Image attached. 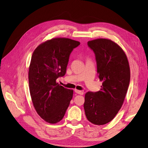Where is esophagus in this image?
<instances>
[{"label":"esophagus","instance_id":"34e87169","mask_svg":"<svg viewBox=\"0 0 148 148\" xmlns=\"http://www.w3.org/2000/svg\"><path fill=\"white\" fill-rule=\"evenodd\" d=\"M75 93H78V94H79V95H83V94H84V92H83L82 91L78 90H77V89L75 90Z\"/></svg>","mask_w":148,"mask_h":148}]
</instances>
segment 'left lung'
I'll return each instance as SVG.
<instances>
[{"mask_svg":"<svg viewBox=\"0 0 148 148\" xmlns=\"http://www.w3.org/2000/svg\"><path fill=\"white\" fill-rule=\"evenodd\" d=\"M87 44L95 53L102 86L98 92L86 93L84 107L90 122L103 125L113 119L123 104L130 82V68L123 49L110 39H97Z\"/></svg>","mask_w":148,"mask_h":148,"instance_id":"8db88e82","label":"left lung"}]
</instances>
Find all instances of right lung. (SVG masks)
<instances>
[{"label":"right lung","mask_w":148,"mask_h":148,"mask_svg":"<svg viewBox=\"0 0 148 148\" xmlns=\"http://www.w3.org/2000/svg\"><path fill=\"white\" fill-rule=\"evenodd\" d=\"M80 42L56 38L39 45L31 57L29 85L35 110L43 120L56 124L63 118L73 97V90L56 83L66 73L70 55Z\"/></svg>","instance_id":"right-lung-1"}]
</instances>
